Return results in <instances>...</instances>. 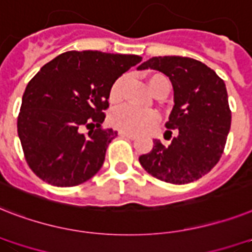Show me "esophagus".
<instances>
[{
  "instance_id": "34e87169",
  "label": "esophagus",
  "mask_w": 252,
  "mask_h": 252,
  "mask_svg": "<svg viewBox=\"0 0 252 252\" xmlns=\"http://www.w3.org/2000/svg\"><path fill=\"white\" fill-rule=\"evenodd\" d=\"M119 134H120V136H123V137H126V138H129V140H134V138H136V136H134L133 133L124 132V130H120Z\"/></svg>"
}]
</instances>
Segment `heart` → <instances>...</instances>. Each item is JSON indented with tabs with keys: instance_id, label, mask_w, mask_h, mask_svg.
<instances>
[{
	"instance_id": "heart-1",
	"label": "heart",
	"mask_w": 252,
	"mask_h": 252,
	"mask_svg": "<svg viewBox=\"0 0 252 252\" xmlns=\"http://www.w3.org/2000/svg\"><path fill=\"white\" fill-rule=\"evenodd\" d=\"M147 84L150 88L151 93L155 97L158 94L164 93L165 95L169 92V83L163 75L155 73L147 79ZM126 85H128V76H120L112 83L110 92H108V101L112 105H118L123 101L124 94H126ZM158 122V115L153 111L141 112L137 111L132 107H119L114 110L110 115V123L112 126L124 132L129 133H141L154 126Z\"/></svg>"
}]
</instances>
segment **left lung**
Segmentation results:
<instances>
[{"label":"left lung","instance_id":"obj_1","mask_svg":"<svg viewBox=\"0 0 252 252\" xmlns=\"http://www.w3.org/2000/svg\"><path fill=\"white\" fill-rule=\"evenodd\" d=\"M147 68L164 73L172 83L175 106L165 126L177 130V136L169 146L154 140L150 153L138 160L164 183H193L218 164L225 147L232 122L225 83L204 63L179 55L153 57L138 66Z\"/></svg>","mask_w":252,"mask_h":252}]
</instances>
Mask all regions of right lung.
I'll list each match as a JSON object with an SVG mask.
<instances>
[{
	"instance_id": "add662e5",
	"label": "right lung",
	"mask_w": 252,
	"mask_h": 252,
	"mask_svg": "<svg viewBox=\"0 0 252 252\" xmlns=\"http://www.w3.org/2000/svg\"><path fill=\"white\" fill-rule=\"evenodd\" d=\"M134 54L66 52L41 67L22 98L18 134L36 176L59 188L85 183L101 169L118 132L102 129L112 83L141 62ZM96 128L88 135L84 126Z\"/></svg>"
}]
</instances>
